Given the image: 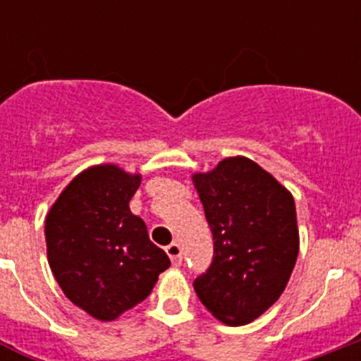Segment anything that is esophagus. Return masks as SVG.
Instances as JSON below:
<instances>
[{
    "label": "esophagus",
    "instance_id": "1",
    "mask_svg": "<svg viewBox=\"0 0 361 361\" xmlns=\"http://www.w3.org/2000/svg\"><path fill=\"white\" fill-rule=\"evenodd\" d=\"M166 253H168V257H170L171 264H173L175 267H178L183 264V250H180V245H178L177 242H171V244L166 247Z\"/></svg>",
    "mask_w": 361,
    "mask_h": 361
}]
</instances>
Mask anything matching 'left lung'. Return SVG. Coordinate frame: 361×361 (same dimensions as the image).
<instances>
[{"label":"left lung","mask_w":361,"mask_h":361,"mask_svg":"<svg viewBox=\"0 0 361 361\" xmlns=\"http://www.w3.org/2000/svg\"><path fill=\"white\" fill-rule=\"evenodd\" d=\"M191 180L213 233V262L197 296L222 324L238 327L266 312L288 286L300 250L291 191L247 157H226Z\"/></svg>","instance_id":"8db88e82"}]
</instances>
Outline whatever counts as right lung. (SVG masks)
Segmentation results:
<instances>
[{
  "label": "right lung",
  "instance_id": "right-lung-1",
  "mask_svg": "<svg viewBox=\"0 0 361 361\" xmlns=\"http://www.w3.org/2000/svg\"><path fill=\"white\" fill-rule=\"evenodd\" d=\"M141 178L117 164L90 166L47 213L50 269L66 298L95 320H116L141 304L170 267L141 216L130 212Z\"/></svg>",
  "mask_w": 361,
  "mask_h": 361
}]
</instances>
